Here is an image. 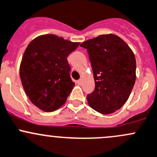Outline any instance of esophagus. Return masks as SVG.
Listing matches in <instances>:
<instances>
[{"instance_id": "1", "label": "esophagus", "mask_w": 157, "mask_h": 157, "mask_svg": "<svg viewBox=\"0 0 157 157\" xmlns=\"http://www.w3.org/2000/svg\"><path fill=\"white\" fill-rule=\"evenodd\" d=\"M81 83H82V80H77V84H78V85L81 84Z\"/></svg>"}]
</instances>
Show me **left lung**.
<instances>
[{
	"mask_svg": "<svg viewBox=\"0 0 157 157\" xmlns=\"http://www.w3.org/2000/svg\"><path fill=\"white\" fill-rule=\"evenodd\" d=\"M93 67L95 90L87 95L89 105L103 115L115 112L129 98L136 80L134 52L114 34L100 35L83 42Z\"/></svg>",
	"mask_w": 157,
	"mask_h": 157,
	"instance_id": "8db88e82",
	"label": "left lung"
}]
</instances>
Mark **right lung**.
<instances>
[{
    "mask_svg": "<svg viewBox=\"0 0 157 157\" xmlns=\"http://www.w3.org/2000/svg\"><path fill=\"white\" fill-rule=\"evenodd\" d=\"M56 35H42L26 47L20 66L22 84L29 100L41 110L53 112L65 103L75 83L67 57L79 46Z\"/></svg>",
    "mask_w": 157,
    "mask_h": 157,
    "instance_id": "right-lung-1",
    "label": "right lung"
}]
</instances>
